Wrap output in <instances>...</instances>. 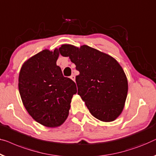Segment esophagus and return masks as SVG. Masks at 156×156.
<instances>
[{
	"mask_svg": "<svg viewBox=\"0 0 156 156\" xmlns=\"http://www.w3.org/2000/svg\"><path fill=\"white\" fill-rule=\"evenodd\" d=\"M70 79L72 80H73L74 82L75 81V76H74V74H72L71 76H70Z\"/></svg>",
	"mask_w": 156,
	"mask_h": 156,
	"instance_id": "obj_1",
	"label": "esophagus"
}]
</instances>
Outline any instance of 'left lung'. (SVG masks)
I'll list each match as a JSON object with an SVG mask.
<instances>
[{"label": "left lung", "mask_w": 156, "mask_h": 156, "mask_svg": "<svg viewBox=\"0 0 156 156\" xmlns=\"http://www.w3.org/2000/svg\"><path fill=\"white\" fill-rule=\"evenodd\" d=\"M59 51L80 72L76 76L77 94L92 115L106 122L115 120L124 109L128 91L121 65L112 56L87 45L78 48L63 44Z\"/></svg>", "instance_id": "1"}]
</instances>
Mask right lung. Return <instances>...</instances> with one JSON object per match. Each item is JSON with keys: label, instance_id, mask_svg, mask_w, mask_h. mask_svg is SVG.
Returning a JSON list of instances; mask_svg holds the SVG:
<instances>
[{"label": "right lung", "instance_id": "add662e5", "mask_svg": "<svg viewBox=\"0 0 156 156\" xmlns=\"http://www.w3.org/2000/svg\"><path fill=\"white\" fill-rule=\"evenodd\" d=\"M59 49H45L23 63L18 88L27 111L41 125L58 127L66 120L76 86L56 64Z\"/></svg>", "mask_w": 156, "mask_h": 156}]
</instances>
